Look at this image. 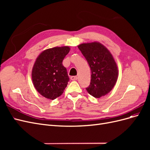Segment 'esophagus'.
I'll use <instances>...</instances> for the list:
<instances>
[{
	"label": "esophagus",
	"mask_w": 150,
	"mask_h": 150,
	"mask_svg": "<svg viewBox=\"0 0 150 150\" xmlns=\"http://www.w3.org/2000/svg\"><path fill=\"white\" fill-rule=\"evenodd\" d=\"M71 79L72 80V81L77 80V79H78V77H77V76H71Z\"/></svg>",
	"instance_id": "1"
}]
</instances>
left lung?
<instances>
[{
  "mask_svg": "<svg viewBox=\"0 0 150 150\" xmlns=\"http://www.w3.org/2000/svg\"><path fill=\"white\" fill-rule=\"evenodd\" d=\"M78 47L91 71L90 85L86 90L94 98L105 96L114 88L118 77V69L112 54L98 42L83 43Z\"/></svg>",
  "mask_w": 150,
  "mask_h": 150,
  "instance_id": "left-lung-1",
  "label": "left lung"
}]
</instances>
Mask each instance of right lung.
Instances as JSON below:
<instances>
[{
    "instance_id": "1",
    "label": "right lung",
    "mask_w": 150,
    "mask_h": 150,
    "mask_svg": "<svg viewBox=\"0 0 150 150\" xmlns=\"http://www.w3.org/2000/svg\"><path fill=\"white\" fill-rule=\"evenodd\" d=\"M70 51L68 46L47 49L36 59L32 71V79L38 92L54 100L60 96L69 81L62 61Z\"/></svg>"
}]
</instances>
